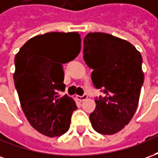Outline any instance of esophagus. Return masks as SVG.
Wrapping results in <instances>:
<instances>
[{
    "label": "esophagus",
    "mask_w": 158,
    "mask_h": 158,
    "mask_svg": "<svg viewBox=\"0 0 158 158\" xmlns=\"http://www.w3.org/2000/svg\"><path fill=\"white\" fill-rule=\"evenodd\" d=\"M88 98V96L86 95V94H84L83 96H78V100L80 101V102H82V101H85Z\"/></svg>",
    "instance_id": "obj_1"
}]
</instances>
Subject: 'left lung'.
Here are the masks:
<instances>
[{"mask_svg":"<svg viewBox=\"0 0 158 158\" xmlns=\"http://www.w3.org/2000/svg\"><path fill=\"white\" fill-rule=\"evenodd\" d=\"M84 60L93 69L94 86L104 93L95 98L89 114L93 129L113 135L135 113L144 83L142 56L129 41L105 33H89L84 39Z\"/></svg>","mask_w":158,"mask_h":158,"instance_id":"1","label":"left lung"}]
</instances>
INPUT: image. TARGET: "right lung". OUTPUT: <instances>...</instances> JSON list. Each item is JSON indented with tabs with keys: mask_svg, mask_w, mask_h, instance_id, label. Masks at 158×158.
Instances as JSON below:
<instances>
[{
	"mask_svg": "<svg viewBox=\"0 0 158 158\" xmlns=\"http://www.w3.org/2000/svg\"><path fill=\"white\" fill-rule=\"evenodd\" d=\"M78 33L51 32L29 40L15 56L14 84L23 113L34 129L48 137L69 130L77 106L72 98L58 96L65 89L62 64L58 56L72 61L79 55Z\"/></svg>",
	"mask_w": 158,
	"mask_h": 158,
	"instance_id": "right-lung-1",
	"label": "right lung"
}]
</instances>
